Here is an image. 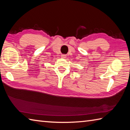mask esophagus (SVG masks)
<instances>
[{
    "label": "esophagus",
    "mask_w": 130,
    "mask_h": 130,
    "mask_svg": "<svg viewBox=\"0 0 130 130\" xmlns=\"http://www.w3.org/2000/svg\"><path fill=\"white\" fill-rule=\"evenodd\" d=\"M61 57L63 58V59H65V58L67 57V55H61Z\"/></svg>",
    "instance_id": "esophagus-1"
}]
</instances>
